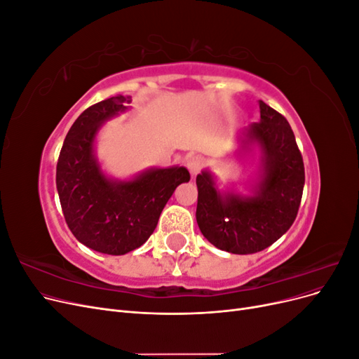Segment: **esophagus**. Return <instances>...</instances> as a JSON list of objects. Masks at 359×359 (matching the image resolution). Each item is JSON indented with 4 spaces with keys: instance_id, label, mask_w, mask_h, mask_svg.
I'll use <instances>...</instances> for the list:
<instances>
[{
    "instance_id": "1",
    "label": "esophagus",
    "mask_w": 359,
    "mask_h": 359,
    "mask_svg": "<svg viewBox=\"0 0 359 359\" xmlns=\"http://www.w3.org/2000/svg\"><path fill=\"white\" fill-rule=\"evenodd\" d=\"M186 166H187L191 177L198 175V173L201 172V169L203 168V158L201 156H190L186 160Z\"/></svg>"
}]
</instances>
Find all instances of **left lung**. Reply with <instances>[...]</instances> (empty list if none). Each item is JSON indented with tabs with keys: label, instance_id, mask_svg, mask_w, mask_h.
<instances>
[{
	"label": "left lung",
	"instance_id": "1",
	"mask_svg": "<svg viewBox=\"0 0 359 359\" xmlns=\"http://www.w3.org/2000/svg\"><path fill=\"white\" fill-rule=\"evenodd\" d=\"M260 121L236 136V156L259 153L256 181L248 194L220 190L214 173L196 177V222L202 235L217 248L233 255L262 252L285 235L295 222L302 198V157L287 119L262 100Z\"/></svg>",
	"mask_w": 359,
	"mask_h": 359
}]
</instances>
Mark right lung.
I'll use <instances>...</instances> for the list:
<instances>
[{
  "label": "right lung",
  "mask_w": 359,
  "mask_h": 359,
  "mask_svg": "<svg viewBox=\"0 0 359 359\" xmlns=\"http://www.w3.org/2000/svg\"><path fill=\"white\" fill-rule=\"evenodd\" d=\"M132 97L116 95L93 104L73 123L57 165V190L76 240L104 255H126L154 232L175 189L190 181L184 166L149 168L128 180L104 173L95 154L103 124L130 109Z\"/></svg>",
  "instance_id": "add662e5"
}]
</instances>
